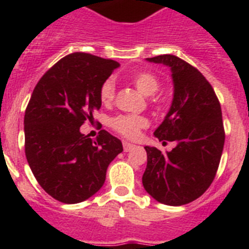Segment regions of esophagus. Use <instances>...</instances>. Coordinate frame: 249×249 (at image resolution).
<instances>
[{"label": "esophagus", "mask_w": 249, "mask_h": 249, "mask_svg": "<svg viewBox=\"0 0 249 249\" xmlns=\"http://www.w3.org/2000/svg\"><path fill=\"white\" fill-rule=\"evenodd\" d=\"M133 148H136L135 144L129 143V142H126V141L123 142V149H124V152H129V151H132Z\"/></svg>", "instance_id": "34e87169"}]
</instances>
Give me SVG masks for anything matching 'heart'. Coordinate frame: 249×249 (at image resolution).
Segmentation results:
<instances>
[{
	"instance_id": "b5f03b06",
	"label": "heart",
	"mask_w": 249,
	"mask_h": 249,
	"mask_svg": "<svg viewBox=\"0 0 249 249\" xmlns=\"http://www.w3.org/2000/svg\"><path fill=\"white\" fill-rule=\"evenodd\" d=\"M132 83L136 89L144 96H152L160 89V80L151 72H138L132 77ZM100 98L102 103L108 105L114 98V82L112 80H106L102 83L100 89ZM112 128L124 137L135 138L140 133L141 128L148 124V121L143 116H135V114H120L113 117L109 122Z\"/></svg>"
}]
</instances>
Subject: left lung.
Returning a JSON list of instances; mask_svg holds the SVG:
<instances>
[{"instance_id":"left-lung-1","label":"left lung","mask_w":249,"mask_h":249,"mask_svg":"<svg viewBox=\"0 0 249 249\" xmlns=\"http://www.w3.org/2000/svg\"><path fill=\"white\" fill-rule=\"evenodd\" d=\"M169 67L173 98L163 122L153 132L172 151L162 153L146 146L147 167L142 176L146 192L167 206H182L201 197L212 183L224 146L218 98L203 74L172 54L146 58Z\"/></svg>"}]
</instances>
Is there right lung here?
I'll use <instances>...</instances> for the list:
<instances>
[{"instance_id": "obj_1", "label": "right lung", "mask_w": 249, "mask_h": 249, "mask_svg": "<svg viewBox=\"0 0 249 249\" xmlns=\"http://www.w3.org/2000/svg\"><path fill=\"white\" fill-rule=\"evenodd\" d=\"M120 63L89 53L68 54L35 87L25 112V152L43 190L62 203H80L102 188L106 172L123 151L102 129L93 141L81 133L101 108L100 89Z\"/></svg>"}]
</instances>
